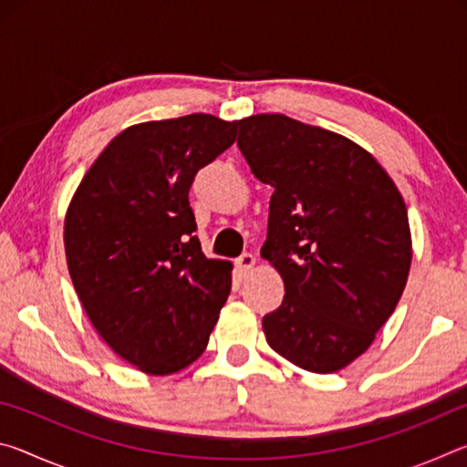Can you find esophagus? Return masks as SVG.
<instances>
[{
	"instance_id": "esophagus-1",
	"label": "esophagus",
	"mask_w": 467,
	"mask_h": 467,
	"mask_svg": "<svg viewBox=\"0 0 467 467\" xmlns=\"http://www.w3.org/2000/svg\"><path fill=\"white\" fill-rule=\"evenodd\" d=\"M234 265H236V272L244 275L253 265H255V255H253V253H243V255L234 259Z\"/></svg>"
}]
</instances>
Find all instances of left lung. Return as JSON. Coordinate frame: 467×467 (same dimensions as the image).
Returning <instances> with one entry per match:
<instances>
[{
	"instance_id": "left-lung-1",
	"label": "left lung",
	"mask_w": 467,
	"mask_h": 467,
	"mask_svg": "<svg viewBox=\"0 0 467 467\" xmlns=\"http://www.w3.org/2000/svg\"><path fill=\"white\" fill-rule=\"evenodd\" d=\"M236 128L251 172L274 187L262 257L286 295L264 317L267 344L300 368L336 373L373 344L406 288V203L381 164L334 131L278 113Z\"/></svg>"
}]
</instances>
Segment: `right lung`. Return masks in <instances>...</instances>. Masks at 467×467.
<instances>
[{
  "label": "right lung",
  "mask_w": 467,
  "mask_h": 467,
  "mask_svg": "<svg viewBox=\"0 0 467 467\" xmlns=\"http://www.w3.org/2000/svg\"><path fill=\"white\" fill-rule=\"evenodd\" d=\"M236 121L193 113L121 131L69 203L66 257L100 337L150 375L192 365L231 292L233 265L202 253L189 189L233 146Z\"/></svg>",
  "instance_id": "1"
}]
</instances>
